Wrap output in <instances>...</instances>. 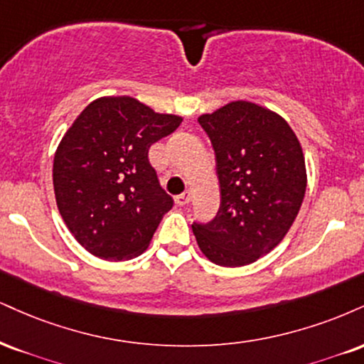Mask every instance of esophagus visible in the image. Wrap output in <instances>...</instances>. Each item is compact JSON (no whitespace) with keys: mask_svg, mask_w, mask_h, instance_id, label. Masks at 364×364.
I'll use <instances>...</instances> for the list:
<instances>
[{"mask_svg":"<svg viewBox=\"0 0 364 364\" xmlns=\"http://www.w3.org/2000/svg\"><path fill=\"white\" fill-rule=\"evenodd\" d=\"M174 201H176L178 205H188L191 201V193H190V191H186V193L178 195L176 198H174Z\"/></svg>","mask_w":364,"mask_h":364,"instance_id":"34e87169","label":"esophagus"}]
</instances>
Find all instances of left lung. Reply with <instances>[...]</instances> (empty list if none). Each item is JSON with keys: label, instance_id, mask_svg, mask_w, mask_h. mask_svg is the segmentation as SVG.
<instances>
[{"label": "left lung", "instance_id": "8db88e82", "mask_svg": "<svg viewBox=\"0 0 364 364\" xmlns=\"http://www.w3.org/2000/svg\"><path fill=\"white\" fill-rule=\"evenodd\" d=\"M215 151L220 208L193 222L201 252L218 266L251 264L273 251L295 222L307 188L301 146L278 113L232 102L198 118Z\"/></svg>", "mask_w": 364, "mask_h": 364}]
</instances>
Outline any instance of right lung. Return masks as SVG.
Wrapping results in <instances>:
<instances>
[{"label": "right lung", "instance_id": "1", "mask_svg": "<svg viewBox=\"0 0 364 364\" xmlns=\"http://www.w3.org/2000/svg\"><path fill=\"white\" fill-rule=\"evenodd\" d=\"M181 122L130 96H105L69 127L54 157V193L60 217L87 252L124 261L146 251L173 207L149 147Z\"/></svg>", "mask_w": 364, "mask_h": 364}]
</instances>
